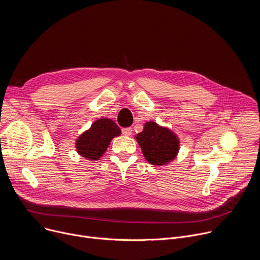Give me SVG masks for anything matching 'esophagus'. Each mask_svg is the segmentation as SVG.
<instances>
[{"label": "esophagus", "mask_w": 260, "mask_h": 260, "mask_svg": "<svg viewBox=\"0 0 260 260\" xmlns=\"http://www.w3.org/2000/svg\"><path fill=\"white\" fill-rule=\"evenodd\" d=\"M121 132L124 136H131L132 135V127H124V128H122Z\"/></svg>", "instance_id": "esophagus-1"}]
</instances>
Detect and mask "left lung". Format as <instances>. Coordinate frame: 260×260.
I'll list each match as a JSON object with an SVG mask.
<instances>
[{"label":"left lung","instance_id":"left-lung-1","mask_svg":"<svg viewBox=\"0 0 260 260\" xmlns=\"http://www.w3.org/2000/svg\"><path fill=\"white\" fill-rule=\"evenodd\" d=\"M137 141L147 161L155 166L173 160L179 149L178 138L152 121L145 124L143 132L137 135Z\"/></svg>","mask_w":260,"mask_h":260}]
</instances>
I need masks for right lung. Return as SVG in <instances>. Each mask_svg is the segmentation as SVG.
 <instances>
[{"label": "right lung", "instance_id": "add662e5", "mask_svg": "<svg viewBox=\"0 0 260 260\" xmlns=\"http://www.w3.org/2000/svg\"><path fill=\"white\" fill-rule=\"evenodd\" d=\"M120 134V128L114 121L101 118L93 122L90 129L78 138L77 151L83 157L96 160L106 152L111 140Z\"/></svg>", "mask_w": 260, "mask_h": 260}]
</instances>
